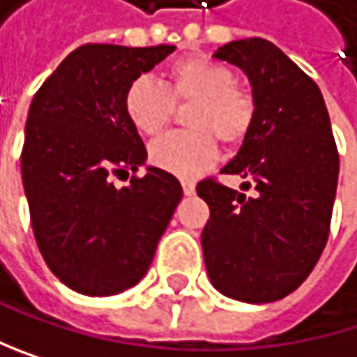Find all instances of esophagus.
Listing matches in <instances>:
<instances>
[{
	"label": "esophagus",
	"mask_w": 357,
	"mask_h": 357,
	"mask_svg": "<svg viewBox=\"0 0 357 357\" xmlns=\"http://www.w3.org/2000/svg\"><path fill=\"white\" fill-rule=\"evenodd\" d=\"M181 185H183L185 195H193V193H195V183H193V181H183Z\"/></svg>",
	"instance_id": "1"
}]
</instances>
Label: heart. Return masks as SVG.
<instances>
[{
	"label": "heart",
	"instance_id": "heart-1",
	"mask_svg": "<svg viewBox=\"0 0 357 357\" xmlns=\"http://www.w3.org/2000/svg\"><path fill=\"white\" fill-rule=\"evenodd\" d=\"M172 102H193L189 128L157 138L149 157L151 164L181 178H193L217 162V140L238 144L249 134L255 104L236 89V76L227 66L206 57H187L170 66L166 89L151 76H138L126 91V114L132 126L146 136L162 132L172 116Z\"/></svg>",
	"mask_w": 357,
	"mask_h": 357
}]
</instances>
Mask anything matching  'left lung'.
<instances>
[{
	"label": "left lung",
	"instance_id": "1",
	"mask_svg": "<svg viewBox=\"0 0 357 357\" xmlns=\"http://www.w3.org/2000/svg\"><path fill=\"white\" fill-rule=\"evenodd\" d=\"M213 57L251 84L253 126L221 172L253 181L257 193L247 198L215 181L195 187L211 208L206 273L227 298L275 302L309 277L328 241L338 183L330 116L319 86L273 42L234 40Z\"/></svg>",
	"mask_w": 357,
	"mask_h": 357
}]
</instances>
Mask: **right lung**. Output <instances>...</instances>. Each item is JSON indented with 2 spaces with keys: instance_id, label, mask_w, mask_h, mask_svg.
<instances>
[{
  "instance_id": "right-lung-1",
  "label": "right lung",
  "mask_w": 357,
  "mask_h": 357,
  "mask_svg": "<svg viewBox=\"0 0 357 357\" xmlns=\"http://www.w3.org/2000/svg\"><path fill=\"white\" fill-rule=\"evenodd\" d=\"M174 48L84 44L31 100L21 174L33 236L52 275L78 294L134 287L183 198L181 183L155 166L126 187L110 181L146 164L123 100Z\"/></svg>"
}]
</instances>
